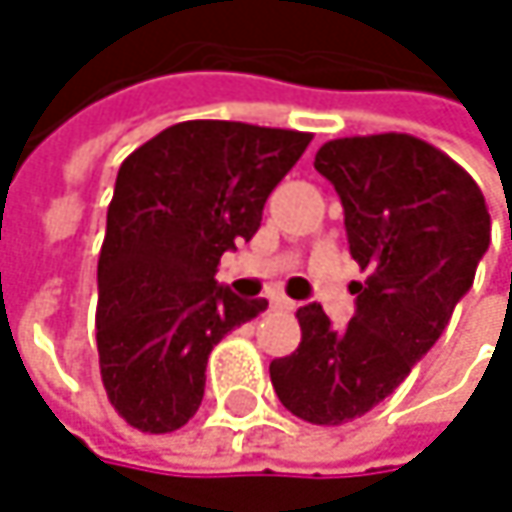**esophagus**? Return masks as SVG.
Segmentation results:
<instances>
[{
	"label": "esophagus",
	"mask_w": 512,
	"mask_h": 512,
	"mask_svg": "<svg viewBox=\"0 0 512 512\" xmlns=\"http://www.w3.org/2000/svg\"><path fill=\"white\" fill-rule=\"evenodd\" d=\"M269 305H272L275 311H296V302L287 299L284 293H269Z\"/></svg>",
	"instance_id": "34e87169"
}]
</instances>
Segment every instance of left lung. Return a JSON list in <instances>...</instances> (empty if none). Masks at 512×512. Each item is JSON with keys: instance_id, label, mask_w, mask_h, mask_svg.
<instances>
[{"instance_id": "obj_1", "label": "left lung", "mask_w": 512, "mask_h": 512, "mask_svg": "<svg viewBox=\"0 0 512 512\" xmlns=\"http://www.w3.org/2000/svg\"><path fill=\"white\" fill-rule=\"evenodd\" d=\"M314 168L344 204L350 255L367 278L350 287L356 314L344 329L317 302L302 305V341L269 376L296 418L338 427L382 403L430 353L471 290L492 225L468 171L406 133L326 142Z\"/></svg>"}]
</instances>
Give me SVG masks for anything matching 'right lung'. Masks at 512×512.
I'll list each match as a JSON object with an SVG mask.
<instances>
[{
    "label": "right lung",
    "mask_w": 512,
    "mask_h": 512,
    "mask_svg": "<svg viewBox=\"0 0 512 512\" xmlns=\"http://www.w3.org/2000/svg\"><path fill=\"white\" fill-rule=\"evenodd\" d=\"M311 133L183 121L118 168L97 260V353L115 412L142 433L180 430L201 406L213 347L266 311L216 281Z\"/></svg>",
    "instance_id": "add662e5"
}]
</instances>
